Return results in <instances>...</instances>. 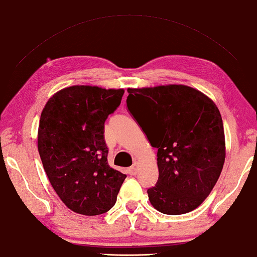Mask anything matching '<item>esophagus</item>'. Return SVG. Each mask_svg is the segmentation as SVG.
I'll return each mask as SVG.
<instances>
[{"instance_id":"34e87169","label":"esophagus","mask_w":257,"mask_h":257,"mask_svg":"<svg viewBox=\"0 0 257 257\" xmlns=\"http://www.w3.org/2000/svg\"><path fill=\"white\" fill-rule=\"evenodd\" d=\"M137 168H138V162H136L133 165L128 168V173L131 175H136L137 174Z\"/></svg>"}]
</instances>
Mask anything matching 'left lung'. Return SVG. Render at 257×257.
I'll return each mask as SVG.
<instances>
[{"label":"left lung","mask_w":257,"mask_h":257,"mask_svg":"<svg viewBox=\"0 0 257 257\" xmlns=\"http://www.w3.org/2000/svg\"><path fill=\"white\" fill-rule=\"evenodd\" d=\"M127 92L128 111L157 148L158 181L147 191L151 205L167 215L193 211L211 193L225 161L220 110L187 85Z\"/></svg>","instance_id":"left-lung-1"}]
</instances>
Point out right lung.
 Segmentation results:
<instances>
[{"instance_id":"add662e5","label":"right lung","mask_w":257,"mask_h":257,"mask_svg":"<svg viewBox=\"0 0 257 257\" xmlns=\"http://www.w3.org/2000/svg\"><path fill=\"white\" fill-rule=\"evenodd\" d=\"M123 89L74 85L53 94L41 113L37 148L54 191L67 207L100 215L116 203L126 175L109 166L104 121Z\"/></svg>"}]
</instances>
